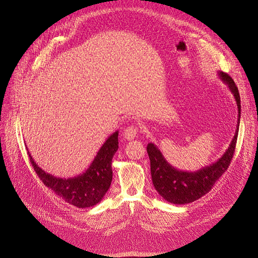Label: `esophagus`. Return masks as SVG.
I'll use <instances>...</instances> for the list:
<instances>
[{
	"label": "esophagus",
	"mask_w": 258,
	"mask_h": 258,
	"mask_svg": "<svg viewBox=\"0 0 258 258\" xmlns=\"http://www.w3.org/2000/svg\"><path fill=\"white\" fill-rule=\"evenodd\" d=\"M137 135H138V127H137L136 125H130L127 126L123 133H122V136L124 137V138L126 140H133L135 139Z\"/></svg>",
	"instance_id": "34e87169"
}]
</instances>
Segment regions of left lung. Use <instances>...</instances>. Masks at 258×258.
I'll use <instances>...</instances> for the list:
<instances>
[{
	"label": "left lung",
	"mask_w": 258,
	"mask_h": 258,
	"mask_svg": "<svg viewBox=\"0 0 258 258\" xmlns=\"http://www.w3.org/2000/svg\"><path fill=\"white\" fill-rule=\"evenodd\" d=\"M221 80L227 84L229 90L236 101L238 118L234 137L225 153L210 166L203 167L195 172L177 170L171 166L160 149L153 143H148L147 153L150 160V172L152 183L158 193L168 202L174 204H185L193 202L212 190L215 182L222 176L230 165L233 158L238 135L239 119H241V98L235 83L229 75L218 73Z\"/></svg>",
	"instance_id": "1"
}]
</instances>
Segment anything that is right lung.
Instances as JSON below:
<instances>
[{"mask_svg":"<svg viewBox=\"0 0 258 258\" xmlns=\"http://www.w3.org/2000/svg\"><path fill=\"white\" fill-rule=\"evenodd\" d=\"M118 149V132L112 134L98 150L96 157L84 173L60 178L42 170L28 151L30 162L41 181L56 195L79 209L93 207L104 198L111 185L112 159Z\"/></svg>","mask_w":258,"mask_h":258,"instance_id":"right-lung-1","label":"right lung"}]
</instances>
